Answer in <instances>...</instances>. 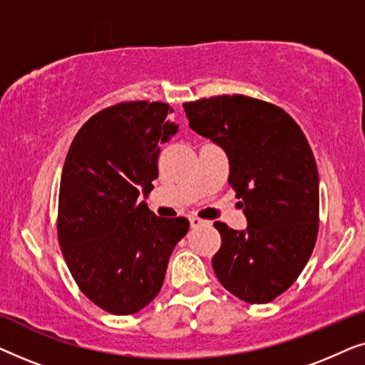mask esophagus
Segmentation results:
<instances>
[{
    "label": "esophagus",
    "instance_id": "obj_1",
    "mask_svg": "<svg viewBox=\"0 0 365 365\" xmlns=\"http://www.w3.org/2000/svg\"><path fill=\"white\" fill-rule=\"evenodd\" d=\"M189 222H191L192 227H199V226H202V224H206L204 219L197 217V216H189Z\"/></svg>",
    "mask_w": 365,
    "mask_h": 365
}]
</instances>
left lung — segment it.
<instances>
[{
	"label": "left lung",
	"mask_w": 365,
	"mask_h": 365,
	"mask_svg": "<svg viewBox=\"0 0 365 365\" xmlns=\"http://www.w3.org/2000/svg\"><path fill=\"white\" fill-rule=\"evenodd\" d=\"M189 126L229 158V184L242 199L246 231L221 221L212 267L249 304H266L301 276L319 232V173L299 124L276 104L222 94L182 104Z\"/></svg>",
	"instance_id": "8db88e82"
}]
</instances>
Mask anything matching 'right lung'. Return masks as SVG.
<instances>
[{"instance_id": "1", "label": "right lung", "mask_w": 365, "mask_h": 365, "mask_svg": "<svg viewBox=\"0 0 365 365\" xmlns=\"http://www.w3.org/2000/svg\"><path fill=\"white\" fill-rule=\"evenodd\" d=\"M168 103L124 101L83 124L64 161L58 241L78 287L103 311L129 316L161 291L186 217H158L139 192L154 187L161 144L178 133Z\"/></svg>"}]
</instances>
